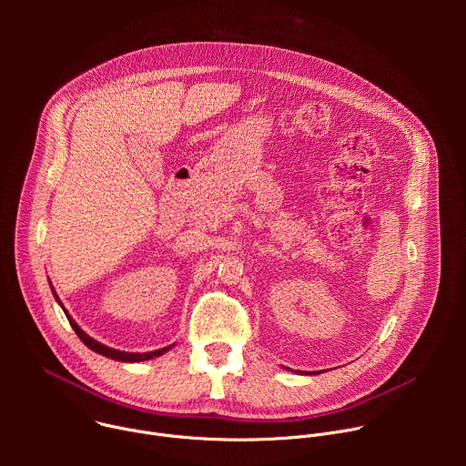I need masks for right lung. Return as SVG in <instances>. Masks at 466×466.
<instances>
[{
	"mask_svg": "<svg viewBox=\"0 0 466 466\" xmlns=\"http://www.w3.org/2000/svg\"><path fill=\"white\" fill-rule=\"evenodd\" d=\"M55 293V291H53ZM55 297H56V293H55ZM56 300H58V297H56ZM60 302V300H58ZM62 306V304H60ZM62 309H64V306H62ZM64 313H66V317H68V320H70V324H72V328L76 329V334L79 336V339L88 347V349H92L94 352H97V354H103V356H106V358H110V360H116V361H127V363H132V361H146V360H151V358H157V356H162L166 350H169V347H166V349H160V350H155V352H144V354H137V352H121V350H114V349H108V347H105V345H101V343H97V341H94L92 338H88L85 331L77 326V322L68 315V311L64 309Z\"/></svg>",
	"mask_w": 466,
	"mask_h": 466,
	"instance_id": "right-lung-1",
	"label": "right lung"
}]
</instances>
